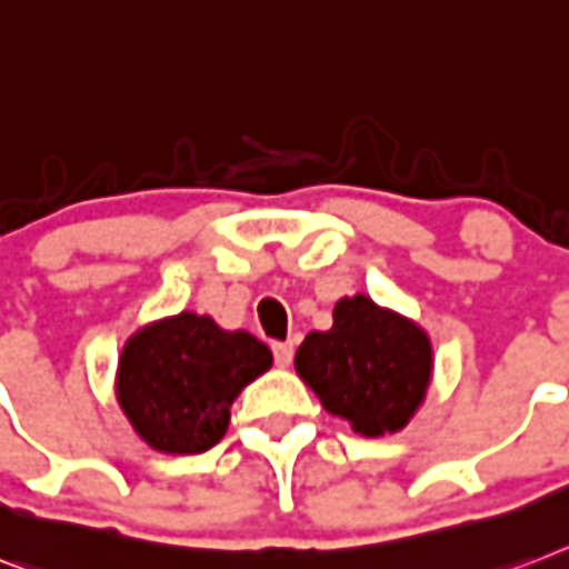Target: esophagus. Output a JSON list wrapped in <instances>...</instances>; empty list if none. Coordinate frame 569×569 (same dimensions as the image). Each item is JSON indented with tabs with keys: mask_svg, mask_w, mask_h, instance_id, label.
<instances>
[{
	"mask_svg": "<svg viewBox=\"0 0 569 569\" xmlns=\"http://www.w3.org/2000/svg\"><path fill=\"white\" fill-rule=\"evenodd\" d=\"M293 342L284 340V342H273V358L279 366H290V360H293Z\"/></svg>",
	"mask_w": 569,
	"mask_h": 569,
	"instance_id": "34e87169",
	"label": "esophagus"
}]
</instances>
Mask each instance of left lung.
<instances>
[{
    "label": "left lung",
    "instance_id": "1",
    "mask_svg": "<svg viewBox=\"0 0 569 569\" xmlns=\"http://www.w3.org/2000/svg\"><path fill=\"white\" fill-rule=\"evenodd\" d=\"M430 369L425 331L360 293L340 299L335 326L311 331L296 351L299 378L331 416L363 436L401 430L425 401Z\"/></svg>",
    "mask_w": 569,
    "mask_h": 569
}]
</instances>
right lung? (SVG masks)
<instances>
[{
    "label": "right lung",
    "mask_w": 569,
    "mask_h": 569,
    "mask_svg": "<svg viewBox=\"0 0 569 569\" xmlns=\"http://www.w3.org/2000/svg\"><path fill=\"white\" fill-rule=\"evenodd\" d=\"M273 355L247 331L180 313L130 337L119 360V401L136 433L162 453H203L223 439L229 407Z\"/></svg>",
    "instance_id": "1"
}]
</instances>
